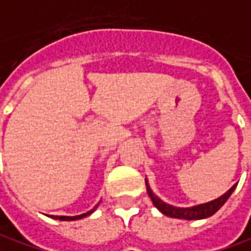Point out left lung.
<instances>
[{
    "instance_id": "left-lung-1",
    "label": "left lung",
    "mask_w": 251,
    "mask_h": 251,
    "mask_svg": "<svg viewBox=\"0 0 251 251\" xmlns=\"http://www.w3.org/2000/svg\"><path fill=\"white\" fill-rule=\"evenodd\" d=\"M146 187H147V193L151 199L152 204L160 210L164 215L171 217V218H179V220H204V218H208L214 215L215 212L220 210L221 207L225 204V201L229 199V196L233 193L236 185H233L229 189L226 193L211 200L208 203L197 204V205H192V207H175V205H171V204L162 201L158 196L154 195V192L151 190V187L149 185V180L146 179Z\"/></svg>"
}]
</instances>
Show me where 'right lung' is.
Returning <instances> with one entry per match:
<instances>
[{"label":"right lung","instance_id":"add662e5","mask_svg":"<svg viewBox=\"0 0 251 251\" xmlns=\"http://www.w3.org/2000/svg\"><path fill=\"white\" fill-rule=\"evenodd\" d=\"M99 204H97V205H96V207H94L93 210H90V211H87V212H84V214H80V215H75V217H66V215H52V218H54V220H59V221L82 220V218H84V217H89L90 214H93V212L96 211V208L99 207Z\"/></svg>","mask_w":251,"mask_h":251}]
</instances>
